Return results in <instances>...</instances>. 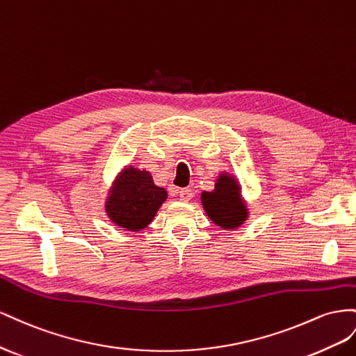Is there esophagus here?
Here are the masks:
<instances>
[{
  "instance_id": "esophagus-1",
  "label": "esophagus",
  "mask_w": 356,
  "mask_h": 356,
  "mask_svg": "<svg viewBox=\"0 0 356 356\" xmlns=\"http://www.w3.org/2000/svg\"><path fill=\"white\" fill-rule=\"evenodd\" d=\"M179 197L181 201H189L192 198V191L189 188H184L179 191Z\"/></svg>"
}]
</instances>
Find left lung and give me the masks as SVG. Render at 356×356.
<instances>
[{"mask_svg":"<svg viewBox=\"0 0 356 356\" xmlns=\"http://www.w3.org/2000/svg\"><path fill=\"white\" fill-rule=\"evenodd\" d=\"M202 207L209 218L219 227L232 229L246 220V207L243 204L237 181L229 176H220L213 192H202Z\"/></svg>","mask_w":356,"mask_h":356,"instance_id":"1","label":"left lung"}]
</instances>
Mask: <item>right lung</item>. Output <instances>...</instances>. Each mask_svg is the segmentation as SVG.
<instances>
[{
	"instance_id": "1",
	"label": "right lung",
	"mask_w": 356,
	"mask_h": 356,
	"mask_svg": "<svg viewBox=\"0 0 356 356\" xmlns=\"http://www.w3.org/2000/svg\"><path fill=\"white\" fill-rule=\"evenodd\" d=\"M167 198V191L154 185L149 171L127 168L119 176L107 201V215L128 231L146 228Z\"/></svg>"
}]
</instances>
